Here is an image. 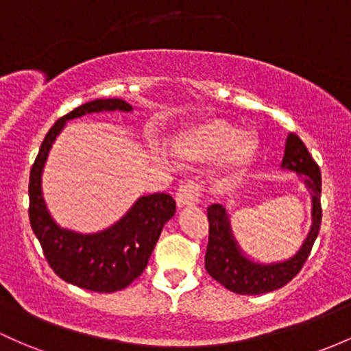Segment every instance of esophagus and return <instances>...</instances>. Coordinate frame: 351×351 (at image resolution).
Returning a JSON list of instances; mask_svg holds the SVG:
<instances>
[{"label":"esophagus","instance_id":"obj_1","mask_svg":"<svg viewBox=\"0 0 351 351\" xmlns=\"http://www.w3.org/2000/svg\"><path fill=\"white\" fill-rule=\"evenodd\" d=\"M199 196H202V186L195 182H188L180 184L178 191H176L175 199H176V205L178 208L183 206H191L196 205L199 202Z\"/></svg>","mask_w":351,"mask_h":351}]
</instances>
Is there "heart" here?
I'll return each mask as SVG.
<instances>
[{"instance_id": "heart-1", "label": "heart", "mask_w": 351, "mask_h": 351, "mask_svg": "<svg viewBox=\"0 0 351 351\" xmlns=\"http://www.w3.org/2000/svg\"><path fill=\"white\" fill-rule=\"evenodd\" d=\"M171 153L183 163H208L223 158L226 180H237L253 165L258 140L218 118L188 125L171 140Z\"/></svg>"}]
</instances>
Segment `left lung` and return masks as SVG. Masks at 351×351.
Returning a JSON list of instances; mask_svg holds the SVG:
<instances>
[{"label":"left lung","mask_w":351,"mask_h":351,"mask_svg":"<svg viewBox=\"0 0 351 351\" xmlns=\"http://www.w3.org/2000/svg\"><path fill=\"white\" fill-rule=\"evenodd\" d=\"M282 167L290 171L305 175V184L311 191L313 199V225L308 233L305 243L290 260L278 263H256L241 253L234 241L226 210L221 205L208 206V246L205 255V268L211 278L217 280L233 293L261 295L278 290L295 278L310 256L315 240L322 225V173L317 161L310 155L305 143L298 134L290 133L285 146Z\"/></svg>","instance_id":"obj_1"}]
</instances>
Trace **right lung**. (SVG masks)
Instances as JSON below:
<instances>
[{
	"instance_id": "obj_1",
	"label": "right lung",
	"mask_w": 351,
	"mask_h": 351,
	"mask_svg": "<svg viewBox=\"0 0 351 351\" xmlns=\"http://www.w3.org/2000/svg\"><path fill=\"white\" fill-rule=\"evenodd\" d=\"M117 110L133 108L118 98L95 99L58 119L46 133L29 173V223L46 261L64 282L98 293L123 290L143 273L165 223L176 208L175 199L167 193L141 196L118 223L93 234L60 228L49 217L41 191V173L53 141L68 119Z\"/></svg>"
}]
</instances>
